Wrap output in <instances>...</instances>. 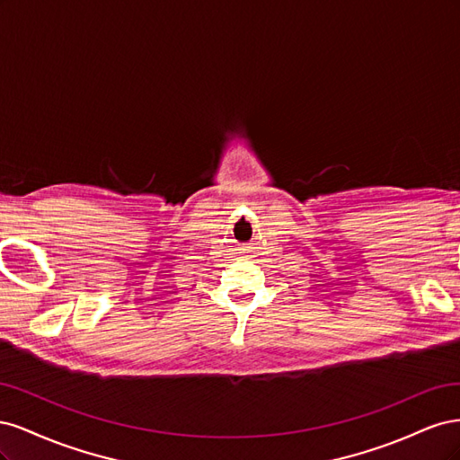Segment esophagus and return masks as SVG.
<instances>
[{
  "instance_id": "34e87169",
  "label": "esophagus",
  "mask_w": 460,
  "mask_h": 460,
  "mask_svg": "<svg viewBox=\"0 0 460 460\" xmlns=\"http://www.w3.org/2000/svg\"><path fill=\"white\" fill-rule=\"evenodd\" d=\"M242 253H249V249H242Z\"/></svg>"
}]
</instances>
